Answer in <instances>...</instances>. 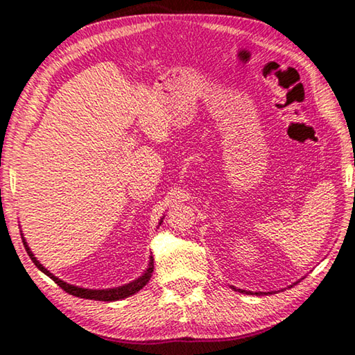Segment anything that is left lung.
<instances>
[{
    "label": "left lung",
    "mask_w": 355,
    "mask_h": 355,
    "mask_svg": "<svg viewBox=\"0 0 355 355\" xmlns=\"http://www.w3.org/2000/svg\"><path fill=\"white\" fill-rule=\"evenodd\" d=\"M233 290H235V288H233ZM238 291H241V293H244V294H254L252 291H244V290H238ZM255 294H257V296H260V294H268V293H261V291H258V293H255ZM269 294H271V293H269Z\"/></svg>",
    "instance_id": "1"
}]
</instances>
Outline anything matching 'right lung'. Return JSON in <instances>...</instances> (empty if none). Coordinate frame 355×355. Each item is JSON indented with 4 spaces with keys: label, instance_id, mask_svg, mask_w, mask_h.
Returning <instances> with one entry per match:
<instances>
[{
    "label": "right lung",
    "instance_id": "right-lung-1",
    "mask_svg": "<svg viewBox=\"0 0 355 355\" xmlns=\"http://www.w3.org/2000/svg\"><path fill=\"white\" fill-rule=\"evenodd\" d=\"M161 224V222H159ZM23 238V236H21ZM23 245H25V249L28 252L29 258H31L33 263L37 266L42 272L46 274L48 277L51 280H55L56 284L62 288L65 293L71 294V296H76V297H83V299H92V300H105V302H112V300H119V299H125L128 296H133L135 293H137L139 290H142L144 286L147 285V282L152 277V272H153V258L150 260L148 263V268L147 271L144 272L139 279H136L133 282H130V284L123 285V286H117V288H107V290H89V288H80V286H75V285H70L67 282H64L61 279H58L56 275H53L48 269H45L42 264L37 261V258L34 257V254L31 252V249L28 248V244L25 241V238H23Z\"/></svg>",
    "mask_w": 355,
    "mask_h": 355
}]
</instances>
